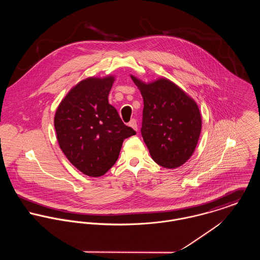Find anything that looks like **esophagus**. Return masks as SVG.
<instances>
[{"mask_svg":"<svg viewBox=\"0 0 260 260\" xmlns=\"http://www.w3.org/2000/svg\"><path fill=\"white\" fill-rule=\"evenodd\" d=\"M129 126H130V127H132L135 131H137V130H138L137 122H136V120H135V119H131V121L129 122Z\"/></svg>","mask_w":260,"mask_h":260,"instance_id":"1","label":"esophagus"}]
</instances>
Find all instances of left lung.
<instances>
[{"label":"left lung","mask_w":260,"mask_h":260,"mask_svg":"<svg viewBox=\"0 0 260 260\" xmlns=\"http://www.w3.org/2000/svg\"><path fill=\"white\" fill-rule=\"evenodd\" d=\"M144 101L141 134L152 159L160 166H181L196 148L201 132L197 104L167 79L143 83L131 75Z\"/></svg>","instance_id":"8db88e82"}]
</instances>
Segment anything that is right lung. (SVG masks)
I'll list each match as a JSON object with an SVG mask.
<instances>
[{
  "mask_svg": "<svg viewBox=\"0 0 260 260\" xmlns=\"http://www.w3.org/2000/svg\"><path fill=\"white\" fill-rule=\"evenodd\" d=\"M114 77L88 78L60 103L54 118L57 139L68 160L85 175H104L118 159L124 139L136 132L126 126L108 95Z\"/></svg>",
  "mask_w": 260,
  "mask_h": 260,
  "instance_id": "add662e5",
  "label": "right lung"
}]
</instances>
